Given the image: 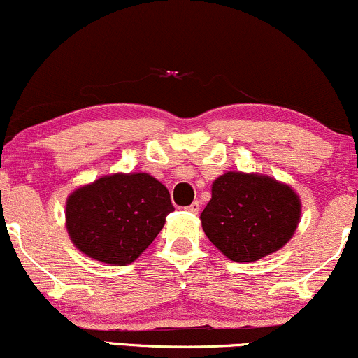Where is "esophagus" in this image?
<instances>
[{
	"mask_svg": "<svg viewBox=\"0 0 358 358\" xmlns=\"http://www.w3.org/2000/svg\"><path fill=\"white\" fill-rule=\"evenodd\" d=\"M187 210L190 212V213H199V210H200V203H199V202H193L192 205H188Z\"/></svg>",
	"mask_w": 358,
	"mask_h": 358,
	"instance_id": "1",
	"label": "esophagus"
}]
</instances>
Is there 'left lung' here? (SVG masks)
I'll return each instance as SVG.
<instances>
[{
	"mask_svg": "<svg viewBox=\"0 0 358 358\" xmlns=\"http://www.w3.org/2000/svg\"><path fill=\"white\" fill-rule=\"evenodd\" d=\"M301 219V199L269 175L227 171L213 180L200 220L208 241L236 262H254L289 242Z\"/></svg>",
	"mask_w": 358,
	"mask_h": 358,
	"instance_id": "8db88e82",
	"label": "left lung"
}]
</instances>
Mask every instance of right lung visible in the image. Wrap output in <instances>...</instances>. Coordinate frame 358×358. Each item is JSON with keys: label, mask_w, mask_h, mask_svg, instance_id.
Returning <instances> with one entry per match:
<instances>
[{"label": "right lung", "mask_w": 358, "mask_h": 358, "mask_svg": "<svg viewBox=\"0 0 358 358\" xmlns=\"http://www.w3.org/2000/svg\"><path fill=\"white\" fill-rule=\"evenodd\" d=\"M173 210L170 192L153 175L113 173L67 196L65 227L82 254L126 266L145 252Z\"/></svg>", "instance_id": "obj_1"}]
</instances>
